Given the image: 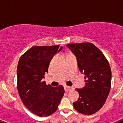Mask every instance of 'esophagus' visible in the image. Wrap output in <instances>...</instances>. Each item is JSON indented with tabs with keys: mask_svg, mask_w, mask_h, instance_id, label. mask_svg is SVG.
<instances>
[{
	"mask_svg": "<svg viewBox=\"0 0 123 123\" xmlns=\"http://www.w3.org/2000/svg\"><path fill=\"white\" fill-rule=\"evenodd\" d=\"M65 91H67V92H68V91H71V90L73 89V87H72L67 86H65Z\"/></svg>",
	"mask_w": 123,
	"mask_h": 123,
	"instance_id": "obj_1",
	"label": "esophagus"
}]
</instances>
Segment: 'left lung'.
<instances>
[{
	"mask_svg": "<svg viewBox=\"0 0 123 123\" xmlns=\"http://www.w3.org/2000/svg\"><path fill=\"white\" fill-rule=\"evenodd\" d=\"M76 56L78 65L85 77L86 86L76 89L79 98L73 103L75 110L86 115L97 112L105 104L111 89V71L102 51L90 42L67 44Z\"/></svg>",
	"mask_w": 123,
	"mask_h": 123,
	"instance_id": "obj_1",
	"label": "left lung"
}]
</instances>
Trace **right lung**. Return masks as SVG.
Here are the masks:
<instances>
[{"instance_id": "1", "label": "right lung", "mask_w": 123, "mask_h": 123, "mask_svg": "<svg viewBox=\"0 0 123 123\" xmlns=\"http://www.w3.org/2000/svg\"><path fill=\"white\" fill-rule=\"evenodd\" d=\"M62 49L60 45L34 46L19 58L17 67V89L21 101L32 113L48 117L58 108L65 93L63 86L47 85L42 79L51 60Z\"/></svg>"}]
</instances>
